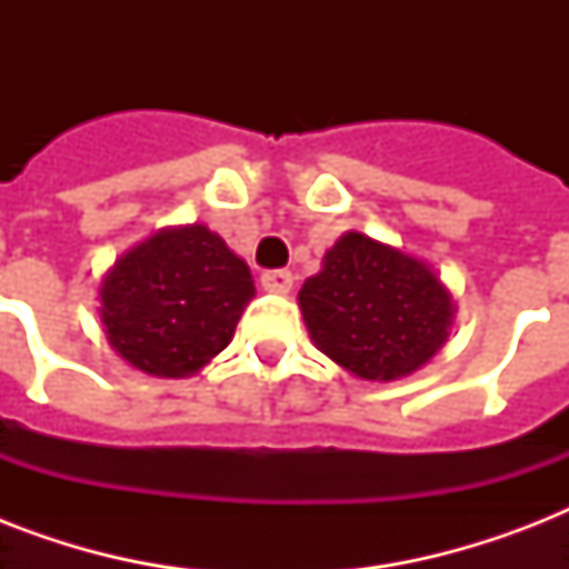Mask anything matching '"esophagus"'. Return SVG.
<instances>
[{
    "mask_svg": "<svg viewBox=\"0 0 569 569\" xmlns=\"http://www.w3.org/2000/svg\"><path fill=\"white\" fill-rule=\"evenodd\" d=\"M292 280L295 277L289 274V271H280V268H277V271H266V274H262V289L274 295H286L292 289Z\"/></svg>",
    "mask_w": 569,
    "mask_h": 569,
    "instance_id": "obj_1",
    "label": "esophagus"
}]
</instances>
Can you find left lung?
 I'll return each mask as SVG.
<instances>
[{
    "mask_svg": "<svg viewBox=\"0 0 569 569\" xmlns=\"http://www.w3.org/2000/svg\"><path fill=\"white\" fill-rule=\"evenodd\" d=\"M321 355L366 380H396L449 339L455 301L422 259L346 232L298 292Z\"/></svg>",
    "mask_w": 569,
    "mask_h": 569,
    "instance_id": "left-lung-1",
    "label": "left lung"
}]
</instances>
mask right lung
<instances>
[{"label":"right lung","instance_id":"obj_1","mask_svg":"<svg viewBox=\"0 0 569 569\" xmlns=\"http://www.w3.org/2000/svg\"><path fill=\"white\" fill-rule=\"evenodd\" d=\"M248 262L203 223L159 230L100 286L109 346L138 372L186 378L230 346L253 298Z\"/></svg>","mask_w":569,"mask_h":569}]
</instances>
